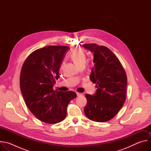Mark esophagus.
I'll list each match as a JSON object with an SVG mask.
<instances>
[{"mask_svg":"<svg viewBox=\"0 0 151 151\" xmlns=\"http://www.w3.org/2000/svg\"><path fill=\"white\" fill-rule=\"evenodd\" d=\"M76 94H77V96H81L82 95V94L81 93H76Z\"/></svg>","mask_w":151,"mask_h":151,"instance_id":"obj_1","label":"esophagus"}]
</instances>
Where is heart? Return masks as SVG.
Wrapping results in <instances>:
<instances>
[{"instance_id": "obj_1", "label": "heart", "mask_w": 151, "mask_h": 151, "mask_svg": "<svg viewBox=\"0 0 151 151\" xmlns=\"http://www.w3.org/2000/svg\"><path fill=\"white\" fill-rule=\"evenodd\" d=\"M70 58L77 66L84 64L86 61V55L81 49H75L70 53Z\"/></svg>"}]
</instances>
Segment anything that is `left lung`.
<instances>
[{"instance_id":"obj_1","label":"left lung","mask_w":151,"mask_h":151,"mask_svg":"<svg viewBox=\"0 0 151 151\" xmlns=\"http://www.w3.org/2000/svg\"><path fill=\"white\" fill-rule=\"evenodd\" d=\"M83 47L94 54L90 78L97 88L94 95L85 94L87 103L84 113L92 121H108L118 114L125 101L127 75L117 57L108 48L96 44H85Z\"/></svg>"}]
</instances>
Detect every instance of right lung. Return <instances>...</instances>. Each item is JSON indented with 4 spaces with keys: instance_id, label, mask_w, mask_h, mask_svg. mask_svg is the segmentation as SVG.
<instances>
[{
    "instance_id": "right-lung-1",
    "label": "right lung",
    "mask_w": 151,
    "mask_h": 151,
    "mask_svg": "<svg viewBox=\"0 0 151 151\" xmlns=\"http://www.w3.org/2000/svg\"><path fill=\"white\" fill-rule=\"evenodd\" d=\"M69 48L48 46L35 50L21 68L19 85L30 111L40 121L55 124L65 119L68 106L76 97L72 91L54 90L59 70Z\"/></svg>"
}]
</instances>
